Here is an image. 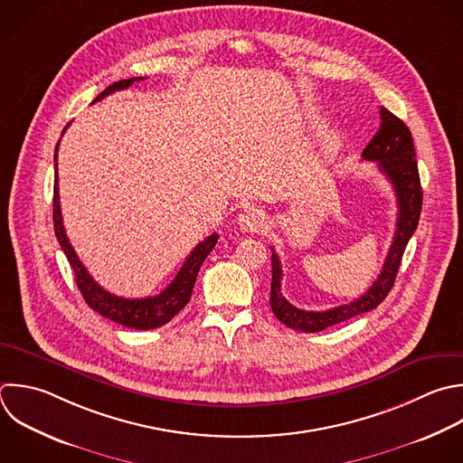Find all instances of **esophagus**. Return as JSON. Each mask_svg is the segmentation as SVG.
<instances>
[{
  "mask_svg": "<svg viewBox=\"0 0 463 463\" xmlns=\"http://www.w3.org/2000/svg\"><path fill=\"white\" fill-rule=\"evenodd\" d=\"M239 226H241V230L248 232V233H257V232L264 230L266 217L260 210L250 208V210H246L244 213L239 215Z\"/></svg>",
  "mask_w": 463,
  "mask_h": 463,
  "instance_id": "34e87169",
  "label": "esophagus"
}]
</instances>
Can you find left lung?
Wrapping results in <instances>:
<instances>
[{
  "label": "left lung",
  "mask_w": 463,
  "mask_h": 463,
  "mask_svg": "<svg viewBox=\"0 0 463 463\" xmlns=\"http://www.w3.org/2000/svg\"><path fill=\"white\" fill-rule=\"evenodd\" d=\"M380 128L369 145L364 148L362 157L365 161H376L380 172L389 179L392 190L396 194L398 203V219L396 230L392 237V244L385 257L380 275L373 282V286L356 300L349 304H342L326 311H304L295 307L286 300L280 291L282 280V266L279 255L271 248V295L269 306L275 317L295 331L317 333L356 315L374 309L391 291L402 255L409 239L412 237L421 212V184L418 175V163L414 154V145L409 128L402 119L392 116L383 107L380 109Z\"/></svg>",
  "instance_id": "8db88e82"
}]
</instances>
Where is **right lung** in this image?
<instances>
[{"label":"right lung","mask_w":463,"mask_h":463,"mask_svg":"<svg viewBox=\"0 0 463 463\" xmlns=\"http://www.w3.org/2000/svg\"><path fill=\"white\" fill-rule=\"evenodd\" d=\"M143 78H130V80H121L112 83L109 89H105L96 99L101 101L103 98L110 96L116 90H125L128 89L134 81H139ZM71 125V123H69ZM69 125L65 127V130L69 128ZM63 130V134H65ZM58 148L60 143L56 145V154H54V166H56V179H54V232L56 237L60 241L61 250L65 251L74 275H76V282L78 288L85 298V302L98 311L99 315H103L105 318H110L121 326L132 327V329H156L159 326H165L166 322H170L190 300L192 297V289L197 279V273L204 262V259L208 257V253L213 250L219 235L213 233L210 237H206L203 242H199L194 251L188 255V259L184 260L183 268L179 269V273L175 275V279L159 293L154 297H145V298H123L118 295L109 293L107 289H103L87 271V268L83 266V262L80 260V257L76 255L72 244L69 242V237L65 233L63 228V217H61V206H60V188H58Z\"/></svg>","instance_id":"right-lung-1"}]
</instances>
